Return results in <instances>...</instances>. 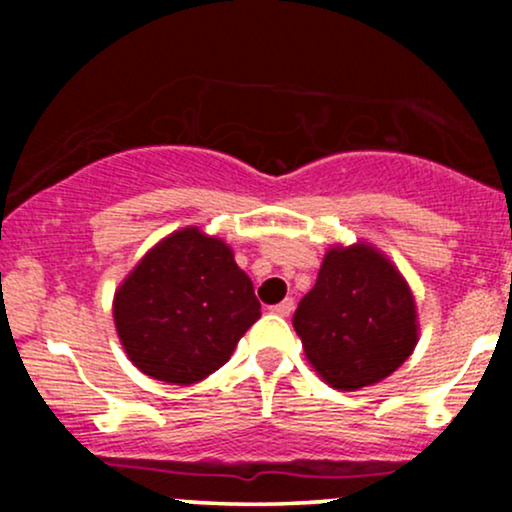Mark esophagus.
<instances>
[{"mask_svg": "<svg viewBox=\"0 0 512 512\" xmlns=\"http://www.w3.org/2000/svg\"><path fill=\"white\" fill-rule=\"evenodd\" d=\"M293 308H296V303H293V298H284L281 303L272 305V313L281 315V317H289L293 313Z\"/></svg>", "mask_w": 512, "mask_h": 512, "instance_id": "34e87169", "label": "esophagus"}]
</instances>
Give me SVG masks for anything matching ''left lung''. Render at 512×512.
<instances>
[{
	"instance_id": "obj_1",
	"label": "left lung",
	"mask_w": 512,
	"mask_h": 512,
	"mask_svg": "<svg viewBox=\"0 0 512 512\" xmlns=\"http://www.w3.org/2000/svg\"><path fill=\"white\" fill-rule=\"evenodd\" d=\"M293 330L325 383L358 390L387 378L414 351L416 305L407 281L370 245L332 248Z\"/></svg>"
}]
</instances>
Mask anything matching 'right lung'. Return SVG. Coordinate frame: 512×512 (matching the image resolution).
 Returning <instances> with one entry per match:
<instances>
[{
    "label": "right lung",
    "mask_w": 512,
    "mask_h": 512,
    "mask_svg": "<svg viewBox=\"0 0 512 512\" xmlns=\"http://www.w3.org/2000/svg\"><path fill=\"white\" fill-rule=\"evenodd\" d=\"M113 315L134 366L163 383L192 385L231 358L262 313L231 248L185 228L146 252L117 289Z\"/></svg>",
    "instance_id": "add662e5"
}]
</instances>
